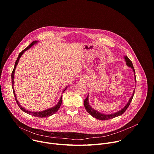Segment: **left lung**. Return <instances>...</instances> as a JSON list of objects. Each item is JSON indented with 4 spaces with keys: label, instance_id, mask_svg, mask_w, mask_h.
<instances>
[{
    "label": "left lung",
    "instance_id": "1",
    "mask_svg": "<svg viewBox=\"0 0 154 154\" xmlns=\"http://www.w3.org/2000/svg\"><path fill=\"white\" fill-rule=\"evenodd\" d=\"M125 61H126V64L128 66V67L131 68V69H133L134 72V74H135V82H137V80H136V76H135V71L134 69V66H133V64H132V62H131L130 59L127 57H125ZM134 94H135V90L134 91V93H133V94L132 96H131V97H130V99H129V101L127 103V104L121 109V110H119V112H116V113H113V114H111V115H104V114H102L98 112H97L96 110H95V109H94L93 108H91V106L89 105V103H88V96H87V97L84 100V106H85V108L86 109V110L87 111V112L90 113L92 116H93L94 118L97 119H99V120H101V121H105V120H108V119H112V118H114L115 117H117V116H119L121 115H122L125 111L126 109H127V108L128 107L131 101L132 100V99H133V97L134 96Z\"/></svg>",
    "mask_w": 154,
    "mask_h": 154
}]
</instances>
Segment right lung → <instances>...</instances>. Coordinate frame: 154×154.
<instances>
[{"instance_id":"add662e5","label":"right lung","mask_w":154,"mask_h":154,"mask_svg":"<svg viewBox=\"0 0 154 154\" xmlns=\"http://www.w3.org/2000/svg\"><path fill=\"white\" fill-rule=\"evenodd\" d=\"M36 42H38L37 41H33L30 45L27 47L25 49H24L23 51H22L21 52L19 53V55H18V57L15 62V64H14V69L13 70V72H12V74H11V82H12V88H13V93H14V98H15V100L16 101V103H17L18 106H19V108L23 110L24 112L27 113V114H29L33 116H35V117H37V118H45V117H48V116H50L52 115H54V113H55L58 110L59 108L60 107L61 105V102H62V96L61 97L59 102H58V103L57 104V105H55V106H54L53 108H49V109H46V110H45L43 112H29V111H27V109H24L23 106H21L19 104V103L18 102L17 100V98H16V94H15V91H14V90L13 88V84H14V71L16 69V66L17 65V63H18V61L19 60V58H20V57L22 56V55L23 54V53L26 51L27 50H28L29 48H30L33 45H35V44H36ZM67 88V87H66ZM65 90H66V88ZM65 90H64V91ZM63 91V92H64Z\"/></svg>"}]
</instances>
